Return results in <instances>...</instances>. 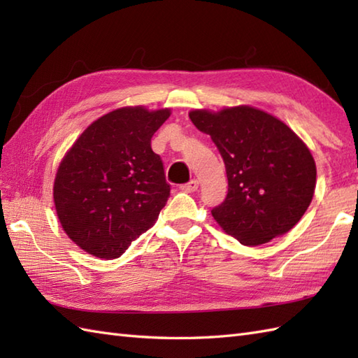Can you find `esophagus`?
<instances>
[{"instance_id":"obj_1","label":"esophagus","mask_w":358,"mask_h":358,"mask_svg":"<svg viewBox=\"0 0 358 358\" xmlns=\"http://www.w3.org/2000/svg\"><path fill=\"white\" fill-rule=\"evenodd\" d=\"M196 189H199V181H196V180L189 181V183H186V185H181V191H183V192H187V194L195 192Z\"/></svg>"}]
</instances>
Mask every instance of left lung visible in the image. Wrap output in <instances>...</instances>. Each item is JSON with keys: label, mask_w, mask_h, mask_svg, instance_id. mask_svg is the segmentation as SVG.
I'll return each instance as SVG.
<instances>
[{"label": "left lung", "mask_w": 358, "mask_h": 358, "mask_svg": "<svg viewBox=\"0 0 358 358\" xmlns=\"http://www.w3.org/2000/svg\"><path fill=\"white\" fill-rule=\"evenodd\" d=\"M210 135L226 166L227 195L212 217L245 246H258L300 222L313 201L317 167L309 148L283 121L252 106L189 112Z\"/></svg>", "instance_id": "obj_1"}]
</instances>
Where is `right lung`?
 <instances>
[{
    "label": "right lung",
    "instance_id": "add662e5",
    "mask_svg": "<svg viewBox=\"0 0 358 358\" xmlns=\"http://www.w3.org/2000/svg\"><path fill=\"white\" fill-rule=\"evenodd\" d=\"M171 109L126 106L95 120L66 152L53 181L59 223L85 252L110 260L154 226L169 199L150 148Z\"/></svg>",
    "mask_w": 358,
    "mask_h": 358
}]
</instances>
